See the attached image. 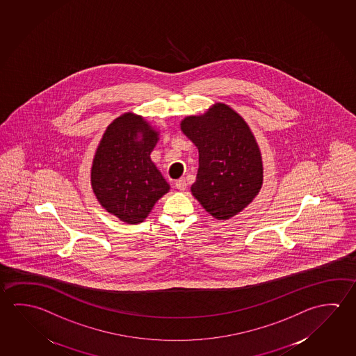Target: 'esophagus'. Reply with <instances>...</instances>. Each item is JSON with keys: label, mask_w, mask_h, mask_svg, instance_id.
Segmentation results:
<instances>
[{"label": "esophagus", "mask_w": 356, "mask_h": 356, "mask_svg": "<svg viewBox=\"0 0 356 356\" xmlns=\"http://www.w3.org/2000/svg\"><path fill=\"white\" fill-rule=\"evenodd\" d=\"M175 186L177 190H180V191H184V190H186V182L184 179H179V180H176Z\"/></svg>", "instance_id": "esophagus-1"}]
</instances>
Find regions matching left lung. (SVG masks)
<instances>
[{"label": "left lung", "mask_w": 356, "mask_h": 356, "mask_svg": "<svg viewBox=\"0 0 356 356\" xmlns=\"http://www.w3.org/2000/svg\"><path fill=\"white\" fill-rule=\"evenodd\" d=\"M181 130L198 149L193 196L215 218L237 215L263 182L262 158L250 127L228 105L217 103L204 115L185 118Z\"/></svg>", "instance_id": "left-lung-1"}]
</instances>
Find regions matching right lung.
<instances>
[{
  "label": "right lung",
  "instance_id": "obj_1",
  "mask_svg": "<svg viewBox=\"0 0 356 356\" xmlns=\"http://www.w3.org/2000/svg\"><path fill=\"white\" fill-rule=\"evenodd\" d=\"M142 140H138V134ZM158 133L127 113L105 130L94 156L92 187L105 210L127 223H140L169 184L150 159Z\"/></svg>",
  "mask_w": 356,
  "mask_h": 356
}]
</instances>
